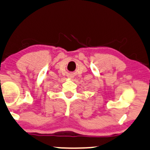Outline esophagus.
<instances>
[{
	"label": "esophagus",
	"mask_w": 150,
	"mask_h": 150,
	"mask_svg": "<svg viewBox=\"0 0 150 150\" xmlns=\"http://www.w3.org/2000/svg\"><path fill=\"white\" fill-rule=\"evenodd\" d=\"M68 77H70V78H73V74H72V73H70L69 75H68Z\"/></svg>",
	"instance_id": "34e87169"
}]
</instances>
